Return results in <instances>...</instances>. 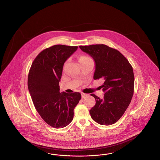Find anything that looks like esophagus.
I'll return each mask as SVG.
<instances>
[{"mask_svg": "<svg viewBox=\"0 0 160 160\" xmlns=\"http://www.w3.org/2000/svg\"><path fill=\"white\" fill-rule=\"evenodd\" d=\"M87 96H88L87 94L84 93H82V98H86Z\"/></svg>", "mask_w": 160, "mask_h": 160, "instance_id": "esophagus-1", "label": "esophagus"}]
</instances>
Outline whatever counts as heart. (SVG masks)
Instances as JSON below:
<instances>
[{
  "label": "heart",
  "instance_id": "heart-1",
  "mask_svg": "<svg viewBox=\"0 0 160 160\" xmlns=\"http://www.w3.org/2000/svg\"><path fill=\"white\" fill-rule=\"evenodd\" d=\"M92 59L91 58H90L89 57H88V56H85V55H83V56H81L80 57L78 58V60L79 61H82V60H86V59Z\"/></svg>",
  "mask_w": 160,
  "mask_h": 160
}]
</instances>
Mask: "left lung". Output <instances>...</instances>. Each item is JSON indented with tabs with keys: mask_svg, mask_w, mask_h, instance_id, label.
<instances>
[{
	"mask_svg": "<svg viewBox=\"0 0 160 160\" xmlns=\"http://www.w3.org/2000/svg\"><path fill=\"white\" fill-rule=\"evenodd\" d=\"M95 62L93 78H103L102 99L91 94L96 101L90 110L92 118L101 125H111L125 112L134 93L133 68L122 53L105 45L79 46Z\"/></svg>",
	"mask_w": 160,
	"mask_h": 160,
	"instance_id": "left-lung-1",
	"label": "left lung"
}]
</instances>
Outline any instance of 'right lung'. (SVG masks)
Returning a JSON list of instances; mask_svg holds the SVG:
<instances>
[{
	"instance_id": "1",
	"label": "right lung",
	"mask_w": 160,
	"mask_h": 160,
	"mask_svg": "<svg viewBox=\"0 0 160 160\" xmlns=\"http://www.w3.org/2000/svg\"><path fill=\"white\" fill-rule=\"evenodd\" d=\"M78 47L57 45L39 53L28 76V88L35 108L42 118L54 128H63L72 122L74 109L81 99L79 92H59L64 62Z\"/></svg>"
}]
</instances>
